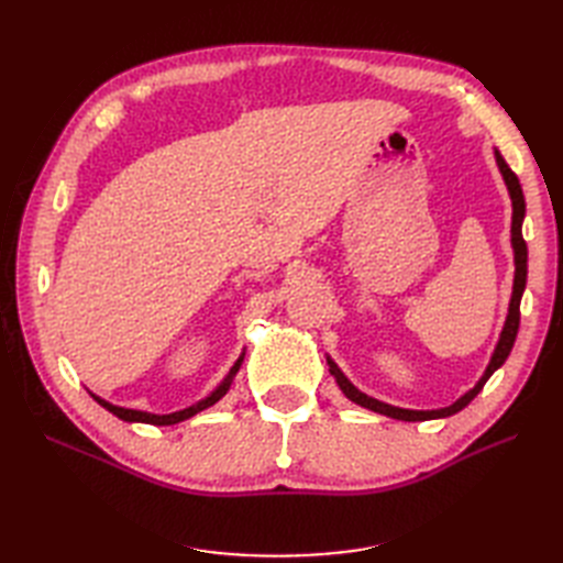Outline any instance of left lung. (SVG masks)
<instances>
[{
	"label": "left lung",
	"mask_w": 563,
	"mask_h": 563,
	"mask_svg": "<svg viewBox=\"0 0 563 563\" xmlns=\"http://www.w3.org/2000/svg\"><path fill=\"white\" fill-rule=\"evenodd\" d=\"M496 164L500 168L503 174V180L507 185V192H509V199H512V249H515V286H512V298H509V310H507V319H505V327L500 331V338H498V345L496 350H493L490 354V362L484 371V376L479 378V383H476L470 391H465L463 397H460L457 401H453L451 406L446 408H434V411H413V408H399V406H391V404H385V401H378L373 399L368 395H364L362 389H356L347 378L345 373L338 368V364L331 360V356H327L329 362V371L331 376L335 378L338 387L343 389V395L360 404L364 408H368V411H376L380 416H387V418H395V420H406V422H416V420H437V418H449L457 411H463V408L479 395V391L484 389L486 380L496 373L505 360L509 356V352H512L515 347V340H517V333H519V305H521V296H523V288H526V275H528V249H526V242H523V234H521V225H523V216H526V201H523V192H521V185H519V178L517 174L512 172V168L507 166V162L503 159L500 152L496 150Z\"/></svg>",
	"instance_id": "1"
}]
</instances>
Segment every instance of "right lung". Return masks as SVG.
<instances>
[{"label":"right lung","mask_w":563,"mask_h":563,"mask_svg":"<svg viewBox=\"0 0 563 563\" xmlns=\"http://www.w3.org/2000/svg\"><path fill=\"white\" fill-rule=\"evenodd\" d=\"M242 362H244V352H242V356L240 360L234 362V366L230 368V373L225 376V380L220 383L211 395L207 397V399H201V401H197V404H192V406H187V408H183V411H176V413H164V416H159V413H147V411H135V408H124V406H114V404H110V401H106V399H100L98 395H93L91 391V397L103 406V408H108V411L112 413V416H117L119 420H124V422H145V424H176V422H183V420H187V418H192V416H197L199 411H203V408H209V406H213L216 401H220L223 399L225 395H228V389H230V385H232V380H234V376H236V371H240V366H242Z\"/></svg>","instance_id":"right-lung-1"}]
</instances>
